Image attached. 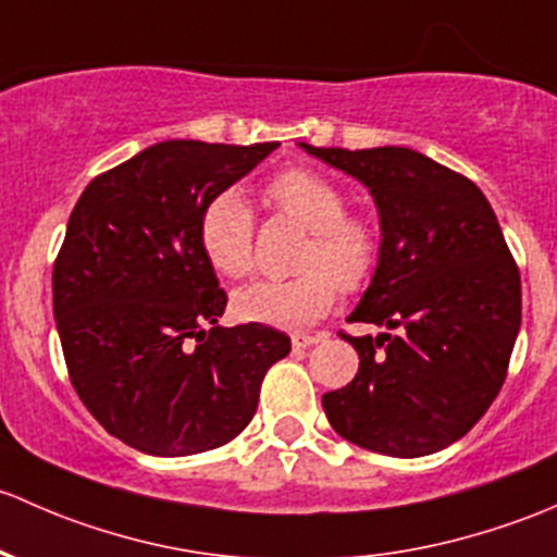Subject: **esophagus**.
I'll return each mask as SVG.
<instances>
[{
	"label": "esophagus",
	"mask_w": 557,
	"mask_h": 557,
	"mask_svg": "<svg viewBox=\"0 0 557 557\" xmlns=\"http://www.w3.org/2000/svg\"><path fill=\"white\" fill-rule=\"evenodd\" d=\"M319 341L321 335H311V332H295V335H292V346L295 348H308Z\"/></svg>",
	"instance_id": "34e87169"
}]
</instances>
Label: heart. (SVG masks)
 I'll return each mask as SVG.
<instances>
[{"label": "heart", "instance_id": "obj_1", "mask_svg": "<svg viewBox=\"0 0 557 557\" xmlns=\"http://www.w3.org/2000/svg\"><path fill=\"white\" fill-rule=\"evenodd\" d=\"M268 200L311 231L300 257V276L289 281H255L233 295V313L240 321L300 330L335 306L337 286L359 292L375 276L381 262V238L375 225L348 214L346 195L324 176L289 169L265 187ZM198 240L206 260L227 278L249 276L255 268V220L238 190L216 193L203 206Z\"/></svg>", "mask_w": 557, "mask_h": 557}]
</instances>
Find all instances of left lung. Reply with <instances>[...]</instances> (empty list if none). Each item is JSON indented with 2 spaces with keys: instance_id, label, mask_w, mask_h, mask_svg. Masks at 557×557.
I'll return each instance as SVG.
<instances>
[{
  "instance_id": "left-lung-1",
  "label": "left lung",
  "mask_w": 557,
  "mask_h": 557,
  "mask_svg": "<svg viewBox=\"0 0 557 557\" xmlns=\"http://www.w3.org/2000/svg\"><path fill=\"white\" fill-rule=\"evenodd\" d=\"M302 150L370 190L381 262L343 335L359 354L348 386L321 397L348 443L416 458L461 440L507 377L520 332V271L488 198L467 176L407 147Z\"/></svg>"
}]
</instances>
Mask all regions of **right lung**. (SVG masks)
Segmentation results:
<instances>
[{
	"instance_id": "right-lung-1",
	"label": "right lung",
	"mask_w": 557,
	"mask_h": 557,
	"mask_svg": "<svg viewBox=\"0 0 557 557\" xmlns=\"http://www.w3.org/2000/svg\"><path fill=\"white\" fill-rule=\"evenodd\" d=\"M278 147L171 139L96 176L53 265L72 386L112 437L193 456L238 437L292 351L265 324L220 326L227 295L198 240L203 206Z\"/></svg>"
}]
</instances>
